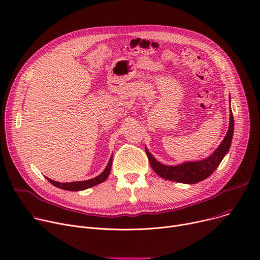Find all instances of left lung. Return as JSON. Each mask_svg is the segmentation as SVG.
Instances as JSON below:
<instances>
[{"instance_id": "obj_1", "label": "left lung", "mask_w": 260, "mask_h": 260, "mask_svg": "<svg viewBox=\"0 0 260 260\" xmlns=\"http://www.w3.org/2000/svg\"><path fill=\"white\" fill-rule=\"evenodd\" d=\"M233 133H234V118L231 111L230 126L225 137L221 142V144L219 145V147H218L216 151L207 159L196 161V162H185L183 165L177 166V167H168L159 163L146 148H145V152H146L148 161L151 163L152 169L160 177H162V178H165L167 180L180 182V183L193 184L208 178V177L217 169V167L220 165L221 160L223 159V157L225 156L231 146L232 138H233Z\"/></svg>"}]
</instances>
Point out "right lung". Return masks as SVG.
Segmentation results:
<instances>
[{
  "label": "right lung",
  "mask_w": 260,
  "mask_h": 260,
  "mask_svg": "<svg viewBox=\"0 0 260 260\" xmlns=\"http://www.w3.org/2000/svg\"><path fill=\"white\" fill-rule=\"evenodd\" d=\"M112 162H113V156L111 157L108 161V165L105 168V170L102 172V174H100L99 176L95 177V178H92L90 180H85V181H76V182H66V183H61V182H57L53 181L51 179L46 178L52 185L57 186L59 188L62 189H66V190H74V192H77V190H83L86 189L88 187L97 185L103 181L106 180V178L108 177L109 173H111V169H112Z\"/></svg>",
  "instance_id": "right-lung-1"
}]
</instances>
